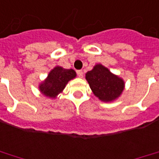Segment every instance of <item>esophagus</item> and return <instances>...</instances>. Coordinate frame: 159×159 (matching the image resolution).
Returning a JSON list of instances; mask_svg holds the SVG:
<instances>
[{
  "label": "esophagus",
  "mask_w": 159,
  "mask_h": 159,
  "mask_svg": "<svg viewBox=\"0 0 159 159\" xmlns=\"http://www.w3.org/2000/svg\"><path fill=\"white\" fill-rule=\"evenodd\" d=\"M76 73H77V75L79 76V77H83V75H84V72H83V70H77L76 71Z\"/></svg>",
  "instance_id": "obj_1"
}]
</instances>
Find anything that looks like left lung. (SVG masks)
I'll return each mask as SVG.
<instances>
[{"label": "left lung", "instance_id": "obj_1", "mask_svg": "<svg viewBox=\"0 0 159 159\" xmlns=\"http://www.w3.org/2000/svg\"><path fill=\"white\" fill-rule=\"evenodd\" d=\"M86 80L94 95L104 102H111L122 93L125 83L116 75L101 64L94 67L92 70L86 73Z\"/></svg>", "mask_w": 159, "mask_h": 159}]
</instances>
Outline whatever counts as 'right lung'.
Segmentation results:
<instances>
[{
  "label": "right lung",
  "instance_id": "add662e5",
  "mask_svg": "<svg viewBox=\"0 0 159 159\" xmlns=\"http://www.w3.org/2000/svg\"><path fill=\"white\" fill-rule=\"evenodd\" d=\"M75 72L73 70H66L57 66L50 71L48 78L40 85V90L43 95L49 98H56L65 88L67 83L75 77Z\"/></svg>",
  "mask_w": 159,
  "mask_h": 159
}]
</instances>
